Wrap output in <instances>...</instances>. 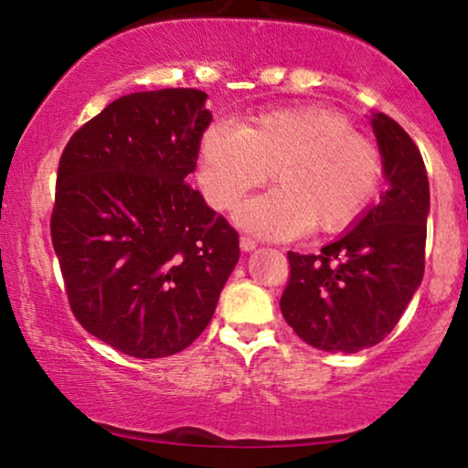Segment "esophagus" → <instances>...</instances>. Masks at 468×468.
Segmentation results:
<instances>
[{
	"mask_svg": "<svg viewBox=\"0 0 468 468\" xmlns=\"http://www.w3.org/2000/svg\"><path fill=\"white\" fill-rule=\"evenodd\" d=\"M258 247V242L253 239H249V236H240V249L242 251H253V249Z\"/></svg>",
	"mask_w": 468,
	"mask_h": 468,
	"instance_id": "34e87169",
	"label": "esophagus"
}]
</instances>
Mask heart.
<instances>
[{"label": "heart", "instance_id": "obj_1", "mask_svg": "<svg viewBox=\"0 0 468 468\" xmlns=\"http://www.w3.org/2000/svg\"><path fill=\"white\" fill-rule=\"evenodd\" d=\"M277 187L242 204L236 221L249 232L290 240L341 232L364 213L381 176L373 140L324 106L251 114L240 127L215 123L197 146V178L215 208L228 210L271 176Z\"/></svg>", "mask_w": 468, "mask_h": 468}]
</instances>
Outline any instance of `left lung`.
<instances>
[{
	"label": "left lung",
	"instance_id": "1",
	"mask_svg": "<svg viewBox=\"0 0 468 468\" xmlns=\"http://www.w3.org/2000/svg\"><path fill=\"white\" fill-rule=\"evenodd\" d=\"M388 189L379 204L322 253H287L290 281L281 313L311 347L356 354L381 343L399 324L424 277L426 217L431 189L421 153L411 136L375 112Z\"/></svg>",
	"mask_w": 468,
	"mask_h": 468
}]
</instances>
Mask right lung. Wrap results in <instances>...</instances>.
<instances>
[{
  "mask_svg": "<svg viewBox=\"0 0 468 468\" xmlns=\"http://www.w3.org/2000/svg\"><path fill=\"white\" fill-rule=\"evenodd\" d=\"M197 89L130 93L69 138L50 236L74 317L132 357H165L207 328L239 232L191 189L210 123Z\"/></svg>",
  "mask_w": 468,
  "mask_h": 468,
  "instance_id": "1",
  "label": "right lung"
}]
</instances>
